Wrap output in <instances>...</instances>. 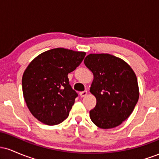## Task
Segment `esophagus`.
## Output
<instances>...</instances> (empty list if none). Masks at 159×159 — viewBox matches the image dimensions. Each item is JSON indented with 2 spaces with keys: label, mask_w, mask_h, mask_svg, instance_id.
<instances>
[{
  "label": "esophagus",
  "mask_w": 159,
  "mask_h": 159,
  "mask_svg": "<svg viewBox=\"0 0 159 159\" xmlns=\"http://www.w3.org/2000/svg\"><path fill=\"white\" fill-rule=\"evenodd\" d=\"M87 90H84V91H82V92H80V93H79V95H80V96H81V98L84 97V96H87Z\"/></svg>",
  "instance_id": "1"
}]
</instances>
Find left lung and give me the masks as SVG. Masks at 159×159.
Wrapping results in <instances>:
<instances>
[{
  "label": "left lung",
  "mask_w": 159,
  "mask_h": 159,
  "mask_svg": "<svg viewBox=\"0 0 159 159\" xmlns=\"http://www.w3.org/2000/svg\"><path fill=\"white\" fill-rule=\"evenodd\" d=\"M84 64L93 74L90 93L96 105L90 111L96 126L116 127L132 114L139 98L138 79L125 61L109 54H90Z\"/></svg>",
  "instance_id": "left-lung-1"
}]
</instances>
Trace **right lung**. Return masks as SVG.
I'll list each match as a JSON object with an SVG mask.
<instances>
[{
  "label": "right lung",
  "instance_id": "add662e5",
  "mask_svg": "<svg viewBox=\"0 0 159 159\" xmlns=\"http://www.w3.org/2000/svg\"><path fill=\"white\" fill-rule=\"evenodd\" d=\"M85 52L63 48L37 56L25 69L22 90L27 106L39 121L48 125L68 117L78 93L69 84L68 74L81 64Z\"/></svg>",
  "mask_w": 159,
  "mask_h": 159
}]
</instances>
